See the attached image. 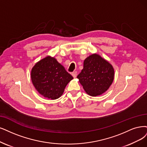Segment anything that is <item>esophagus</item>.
Returning a JSON list of instances; mask_svg holds the SVG:
<instances>
[{
	"instance_id": "esophagus-1",
	"label": "esophagus",
	"mask_w": 147,
	"mask_h": 147,
	"mask_svg": "<svg viewBox=\"0 0 147 147\" xmlns=\"http://www.w3.org/2000/svg\"><path fill=\"white\" fill-rule=\"evenodd\" d=\"M71 75L73 76V77L74 78H76V76H77V72H76V71H74V72L72 73Z\"/></svg>"
}]
</instances>
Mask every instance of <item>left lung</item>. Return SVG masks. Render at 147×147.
Returning a JSON list of instances; mask_svg holds the SVG:
<instances>
[{
	"label": "left lung",
	"instance_id": "left-lung-1",
	"mask_svg": "<svg viewBox=\"0 0 147 147\" xmlns=\"http://www.w3.org/2000/svg\"><path fill=\"white\" fill-rule=\"evenodd\" d=\"M115 70L112 65L98 54H92L84 62V68L77 76L85 92L91 96L102 94L112 84Z\"/></svg>",
	"mask_w": 147,
	"mask_h": 147
}]
</instances>
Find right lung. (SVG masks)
<instances>
[{
  "label": "right lung",
  "mask_w": 147,
  "mask_h": 147,
  "mask_svg": "<svg viewBox=\"0 0 147 147\" xmlns=\"http://www.w3.org/2000/svg\"><path fill=\"white\" fill-rule=\"evenodd\" d=\"M32 83L39 94L47 99L59 98L73 78L56 58L51 56L40 60L31 71Z\"/></svg>",
  "instance_id": "right-lung-1"
}]
</instances>
